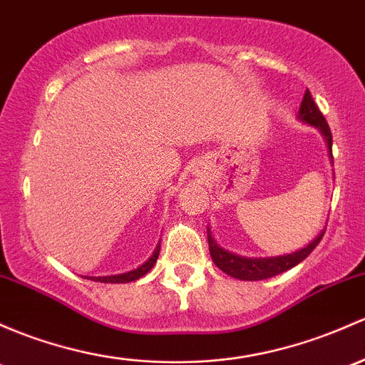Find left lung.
Segmentation results:
<instances>
[{"instance_id": "1", "label": "left lung", "mask_w": 365, "mask_h": 365, "mask_svg": "<svg viewBox=\"0 0 365 365\" xmlns=\"http://www.w3.org/2000/svg\"><path fill=\"white\" fill-rule=\"evenodd\" d=\"M299 120H302L304 124L313 125V128L320 129V133L324 134L325 141H327L329 153L332 157V133L331 128H329L327 120L322 115L320 108L317 106V103L313 101L312 92L306 89L304 98H302L301 108H299ZM325 231H322L309 245H306L301 250L289 253V255H278V257H259V259H252V257H241L236 255V253H231L224 248L218 247L215 243L212 231L208 227V245H210V253H212V259L215 266L218 269H222L224 273L236 279H247V282H259V279L273 278V276L283 273V271L290 269V267L297 266L299 262L306 259V257L312 253L317 245L320 243L322 236H324Z\"/></svg>"}]
</instances>
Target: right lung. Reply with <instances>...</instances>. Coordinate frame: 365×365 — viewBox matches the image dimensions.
Listing matches in <instances>:
<instances>
[{"instance_id":"1","label":"right lung","mask_w":365,"mask_h":365,"mask_svg":"<svg viewBox=\"0 0 365 365\" xmlns=\"http://www.w3.org/2000/svg\"><path fill=\"white\" fill-rule=\"evenodd\" d=\"M159 250H160V243L157 245L155 250H153L152 257L147 260V262L141 264L140 267H136V269L133 271H128V273H122V274H112V276H98V278H92L89 279H94V282H101V283H129V282H134V279L141 278V276H145L148 273V271L152 269L153 264H155L157 257H159Z\"/></svg>"}]
</instances>
